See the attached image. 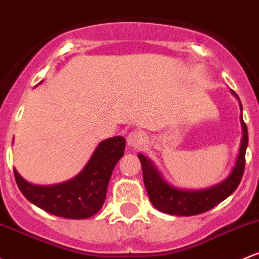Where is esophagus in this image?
Instances as JSON below:
<instances>
[{"instance_id": "esophagus-1", "label": "esophagus", "mask_w": 259, "mask_h": 259, "mask_svg": "<svg viewBox=\"0 0 259 259\" xmlns=\"http://www.w3.org/2000/svg\"><path fill=\"white\" fill-rule=\"evenodd\" d=\"M144 134L141 132H139V130H134V132L129 133L126 136L127 146L133 147V149H139L144 144Z\"/></svg>"}]
</instances>
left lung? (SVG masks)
Masks as SVG:
<instances>
[{
  "label": "left lung",
  "instance_id": "left-lung-1",
  "mask_svg": "<svg viewBox=\"0 0 259 259\" xmlns=\"http://www.w3.org/2000/svg\"><path fill=\"white\" fill-rule=\"evenodd\" d=\"M230 91L240 102V98L234 91ZM240 110L242 138H241L238 155L230 175L215 186L204 189L177 188L164 180L162 173L158 171L156 164L149 157L144 156L143 153H139L138 157L141 162V167H143L145 188L147 190L150 201L156 209L169 215L192 217V215L201 214V212L212 209L235 192L243 176L246 149L248 145V134H247V127L242 118L241 102Z\"/></svg>",
  "mask_w": 259,
  "mask_h": 259
}]
</instances>
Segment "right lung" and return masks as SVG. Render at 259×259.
Segmentation results:
<instances>
[{"label": "right lung", "instance_id": "1", "mask_svg": "<svg viewBox=\"0 0 259 259\" xmlns=\"http://www.w3.org/2000/svg\"><path fill=\"white\" fill-rule=\"evenodd\" d=\"M123 136L106 139L96 147L82 171L62 183L39 186L25 181L14 168L18 188L30 203L55 217L88 219L101 210L116 162L124 155Z\"/></svg>", "mask_w": 259, "mask_h": 259}]
</instances>
